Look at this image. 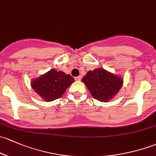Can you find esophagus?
<instances>
[{
  "label": "esophagus",
  "instance_id": "1",
  "mask_svg": "<svg viewBox=\"0 0 156 156\" xmlns=\"http://www.w3.org/2000/svg\"><path fill=\"white\" fill-rule=\"evenodd\" d=\"M75 81H81V76L75 77Z\"/></svg>",
  "mask_w": 156,
  "mask_h": 156
}]
</instances>
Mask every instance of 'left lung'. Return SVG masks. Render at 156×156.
Segmentation results:
<instances>
[{
    "instance_id": "1",
    "label": "left lung",
    "mask_w": 156,
    "mask_h": 156,
    "mask_svg": "<svg viewBox=\"0 0 156 156\" xmlns=\"http://www.w3.org/2000/svg\"><path fill=\"white\" fill-rule=\"evenodd\" d=\"M82 82L85 83L93 98L101 101H108L119 92L123 80L103 68H98L87 72L82 78Z\"/></svg>"
}]
</instances>
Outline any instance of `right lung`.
Listing matches in <instances>:
<instances>
[{"instance_id":"1","label":"right lung","mask_w":156,"mask_h":156,"mask_svg":"<svg viewBox=\"0 0 156 156\" xmlns=\"http://www.w3.org/2000/svg\"><path fill=\"white\" fill-rule=\"evenodd\" d=\"M75 80L70 75L51 69L48 73L31 81V87L45 101L60 98Z\"/></svg>"}]
</instances>
